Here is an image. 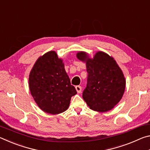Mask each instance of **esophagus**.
Wrapping results in <instances>:
<instances>
[{"instance_id": "1", "label": "esophagus", "mask_w": 150, "mask_h": 150, "mask_svg": "<svg viewBox=\"0 0 150 150\" xmlns=\"http://www.w3.org/2000/svg\"><path fill=\"white\" fill-rule=\"evenodd\" d=\"M75 88H76V91H77V92L78 93H80L81 92V89H82V88H81V86H76L75 87Z\"/></svg>"}]
</instances>
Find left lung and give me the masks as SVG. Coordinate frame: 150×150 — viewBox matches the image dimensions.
Listing matches in <instances>:
<instances>
[{"instance_id":"left-lung-1","label":"left lung","mask_w":150,"mask_h":150,"mask_svg":"<svg viewBox=\"0 0 150 150\" xmlns=\"http://www.w3.org/2000/svg\"><path fill=\"white\" fill-rule=\"evenodd\" d=\"M79 60L86 62L87 87L83 98L91 109L106 112L112 109L122 97L126 81L123 73L112 57L98 52L93 59L85 52L77 54Z\"/></svg>"}]
</instances>
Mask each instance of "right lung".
Listing matches in <instances>:
<instances>
[{"instance_id": "add662e5", "label": "right lung", "mask_w": 150, "mask_h": 150, "mask_svg": "<svg viewBox=\"0 0 150 150\" xmlns=\"http://www.w3.org/2000/svg\"><path fill=\"white\" fill-rule=\"evenodd\" d=\"M29 87L35 103L43 111L57 115L65 111L77 94L71 85L63 61L54 51L38 58L29 76Z\"/></svg>"}]
</instances>
